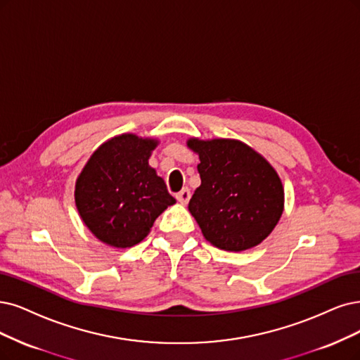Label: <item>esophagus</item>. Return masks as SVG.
Returning <instances> with one entry per match:
<instances>
[{
  "label": "esophagus",
  "instance_id": "obj_1",
  "mask_svg": "<svg viewBox=\"0 0 360 360\" xmlns=\"http://www.w3.org/2000/svg\"><path fill=\"white\" fill-rule=\"evenodd\" d=\"M190 198H191V191H190L188 187L182 188V190L176 194V200H178L179 203H182V205H187V203L190 202Z\"/></svg>",
  "mask_w": 360,
  "mask_h": 360
}]
</instances>
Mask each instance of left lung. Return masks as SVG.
<instances>
[{"label": "left lung", "mask_w": 360, "mask_h": 360, "mask_svg": "<svg viewBox=\"0 0 360 360\" xmlns=\"http://www.w3.org/2000/svg\"><path fill=\"white\" fill-rule=\"evenodd\" d=\"M202 184L188 209L214 246L240 252L259 245L283 212V187L271 165L243 142L190 139Z\"/></svg>", "instance_id": "1"}]
</instances>
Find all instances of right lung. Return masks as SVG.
I'll list each match as a JSON object with an SVG mask.
<instances>
[{"instance_id":"add662e5","label":"right lung","mask_w":360,"mask_h":360,"mask_svg":"<svg viewBox=\"0 0 360 360\" xmlns=\"http://www.w3.org/2000/svg\"><path fill=\"white\" fill-rule=\"evenodd\" d=\"M154 139L120 135L93 153L75 184L79 217L101 242L130 248L148 236L155 218L175 203L148 165Z\"/></svg>"}]
</instances>
